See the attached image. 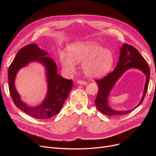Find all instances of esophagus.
Listing matches in <instances>:
<instances>
[{"instance_id": "34e87169", "label": "esophagus", "mask_w": 156, "mask_h": 156, "mask_svg": "<svg viewBox=\"0 0 156 156\" xmlns=\"http://www.w3.org/2000/svg\"><path fill=\"white\" fill-rule=\"evenodd\" d=\"M77 83L80 84V85H86L87 84V83L85 81H82V80H78L77 81Z\"/></svg>"}]
</instances>
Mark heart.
Here are the masks:
<instances>
[{
	"label": "heart",
	"mask_w": 156,
	"mask_h": 156,
	"mask_svg": "<svg viewBox=\"0 0 156 156\" xmlns=\"http://www.w3.org/2000/svg\"><path fill=\"white\" fill-rule=\"evenodd\" d=\"M59 58L63 69L69 74L75 71L76 63L81 62L83 73L91 79L107 75L114 63V56L111 50L89 40L71 45L68 53L61 52Z\"/></svg>",
	"instance_id": "1"
}]
</instances>
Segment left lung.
<instances>
[{
  "mask_svg": "<svg viewBox=\"0 0 156 156\" xmlns=\"http://www.w3.org/2000/svg\"><path fill=\"white\" fill-rule=\"evenodd\" d=\"M119 50L120 56L119 61L114 70L104 78L96 80L99 87V91L95 101L96 107L101 112L109 116L125 115L140 105L142 103L147 93L150 79V69L148 64L136 48L130 45L124 44H122ZM132 68L140 70L146 76L144 90L141 102L132 110L126 111L114 110L108 105V98L110 92L116 81L128 69Z\"/></svg>",
  "mask_w": 156,
  "mask_h": 156,
  "instance_id": "1",
  "label": "left lung"
}]
</instances>
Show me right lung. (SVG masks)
I'll return each mask as SVG.
<instances>
[{
    "label": "right lung",
    "mask_w": 156,
    "mask_h": 156,
    "mask_svg": "<svg viewBox=\"0 0 156 156\" xmlns=\"http://www.w3.org/2000/svg\"><path fill=\"white\" fill-rule=\"evenodd\" d=\"M48 52L32 44L21 48L18 52L8 70L9 88L12 101L17 108L37 119H49L61 111L73 87V81L65 79L57 73L56 63L47 57ZM32 62L42 63L46 69L48 92L40 105L31 107L23 102L15 87V79L18 71Z\"/></svg>",
    "instance_id": "right-lung-1"
}]
</instances>
